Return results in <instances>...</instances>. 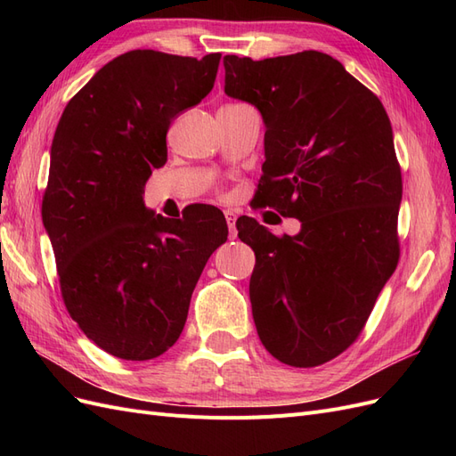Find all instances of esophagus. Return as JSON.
Segmentation results:
<instances>
[{
  "mask_svg": "<svg viewBox=\"0 0 456 456\" xmlns=\"http://www.w3.org/2000/svg\"><path fill=\"white\" fill-rule=\"evenodd\" d=\"M224 216H226V224H228V230H230V238L236 240L238 238V230H236V213L233 211H224Z\"/></svg>",
  "mask_w": 456,
  "mask_h": 456,
  "instance_id": "34e87169",
  "label": "esophagus"
}]
</instances>
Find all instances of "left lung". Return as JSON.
I'll return each instance as SVG.
<instances>
[{
    "label": "left lung",
    "mask_w": 456,
    "mask_h": 456,
    "mask_svg": "<svg viewBox=\"0 0 456 456\" xmlns=\"http://www.w3.org/2000/svg\"><path fill=\"white\" fill-rule=\"evenodd\" d=\"M224 72V93L256 106L266 127L256 207L302 223L281 238L251 216L236 223L256 256V333L281 363L322 365L360 337L397 266L403 184L390 118L320 51L226 54Z\"/></svg>",
    "instance_id": "8db88e82"
}]
</instances>
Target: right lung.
<instances>
[{
    "label": "right lung",
    "mask_w": 456,
    "mask_h": 456,
    "mask_svg": "<svg viewBox=\"0 0 456 456\" xmlns=\"http://www.w3.org/2000/svg\"><path fill=\"white\" fill-rule=\"evenodd\" d=\"M218 62L220 53L119 54L74 94L54 131L41 216L62 300L86 337L119 360L173 346L207 260L228 238L213 205L171 220L142 200L167 161L171 121L211 93Z\"/></svg>",
    "instance_id": "right-lung-1"
}]
</instances>
